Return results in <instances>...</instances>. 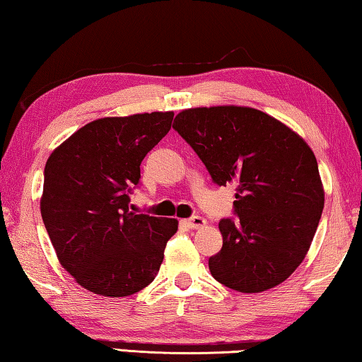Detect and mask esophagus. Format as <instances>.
I'll return each mask as SVG.
<instances>
[{
	"label": "esophagus",
	"instance_id": "34e87169",
	"mask_svg": "<svg viewBox=\"0 0 362 362\" xmlns=\"http://www.w3.org/2000/svg\"><path fill=\"white\" fill-rule=\"evenodd\" d=\"M185 223H186V226H187V228H191V229L204 228L205 224H206V221L204 220V218H202V216H197V215H195V216H191V218H189V220H186Z\"/></svg>",
	"mask_w": 362,
	"mask_h": 362
}]
</instances>
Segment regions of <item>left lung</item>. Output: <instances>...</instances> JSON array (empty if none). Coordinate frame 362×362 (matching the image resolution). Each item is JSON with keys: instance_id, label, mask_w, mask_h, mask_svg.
Here are the masks:
<instances>
[{"instance_id": "1", "label": "left lung", "mask_w": 362, "mask_h": 362, "mask_svg": "<svg viewBox=\"0 0 362 362\" xmlns=\"http://www.w3.org/2000/svg\"><path fill=\"white\" fill-rule=\"evenodd\" d=\"M175 132L218 186L235 185L234 218L211 276L237 292L279 286L303 262L324 209L317 162L297 133L262 110L235 105L182 110Z\"/></svg>"}]
</instances>
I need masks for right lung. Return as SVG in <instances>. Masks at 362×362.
<instances>
[{"instance_id": "right-lung-1", "label": "right lung", "mask_w": 362, "mask_h": 362, "mask_svg": "<svg viewBox=\"0 0 362 362\" xmlns=\"http://www.w3.org/2000/svg\"><path fill=\"white\" fill-rule=\"evenodd\" d=\"M173 112L99 118L51 153L41 218L59 262L81 287L128 297L149 286L175 218L129 210L141 162L170 132Z\"/></svg>"}]
</instances>
